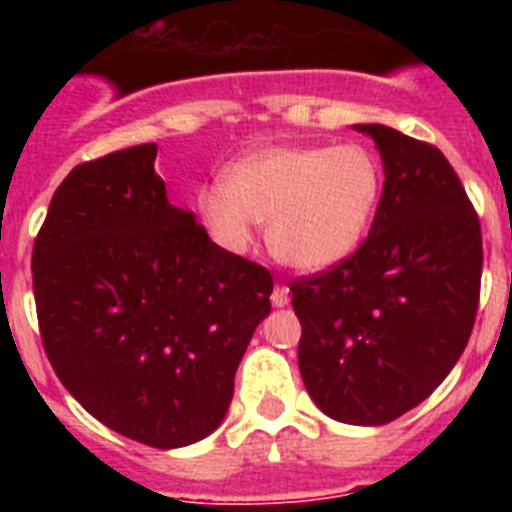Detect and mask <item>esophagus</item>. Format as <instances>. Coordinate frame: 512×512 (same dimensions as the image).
Masks as SVG:
<instances>
[{
  "mask_svg": "<svg viewBox=\"0 0 512 512\" xmlns=\"http://www.w3.org/2000/svg\"><path fill=\"white\" fill-rule=\"evenodd\" d=\"M287 302H289V287H284V284H277V287H274V292H271V305L284 307Z\"/></svg>",
  "mask_w": 512,
  "mask_h": 512,
  "instance_id": "obj_1",
  "label": "esophagus"
}]
</instances>
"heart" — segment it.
Here are the masks:
<instances>
[{
    "mask_svg": "<svg viewBox=\"0 0 512 512\" xmlns=\"http://www.w3.org/2000/svg\"><path fill=\"white\" fill-rule=\"evenodd\" d=\"M379 194L382 164L359 143L271 146L230 166L225 182L202 187L197 202L228 251H246L256 223H269L266 241L282 264L320 271L359 246Z\"/></svg>",
    "mask_w": 512,
    "mask_h": 512,
    "instance_id": "1",
    "label": "heart"
}]
</instances>
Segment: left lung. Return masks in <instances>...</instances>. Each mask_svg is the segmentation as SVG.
I'll list each match as a JSON object with an SVG mask.
<instances>
[{"instance_id": "left-lung-1", "label": "left lung", "mask_w": 512, "mask_h": 512, "mask_svg": "<svg viewBox=\"0 0 512 512\" xmlns=\"http://www.w3.org/2000/svg\"><path fill=\"white\" fill-rule=\"evenodd\" d=\"M384 161V189L359 248L289 282L302 382L328 418L384 425L425 400L472 336L482 230L454 166L425 140L356 125Z\"/></svg>"}]
</instances>
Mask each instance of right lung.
<instances>
[{
  "label": "right lung",
  "mask_w": 512,
  "mask_h": 512,
  "mask_svg": "<svg viewBox=\"0 0 512 512\" xmlns=\"http://www.w3.org/2000/svg\"><path fill=\"white\" fill-rule=\"evenodd\" d=\"M156 143L74 166L33 246L40 338L99 423L156 449L210 436L271 312L269 269L166 200Z\"/></svg>",
  "instance_id": "right-lung-1"
}]
</instances>
